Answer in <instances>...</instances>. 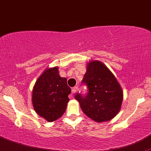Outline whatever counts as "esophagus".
<instances>
[{
	"label": "esophagus",
	"mask_w": 151,
	"mask_h": 151,
	"mask_svg": "<svg viewBox=\"0 0 151 151\" xmlns=\"http://www.w3.org/2000/svg\"><path fill=\"white\" fill-rule=\"evenodd\" d=\"M77 86H74L72 88V97H73V94H74L76 93V91H77Z\"/></svg>",
	"instance_id": "obj_1"
}]
</instances>
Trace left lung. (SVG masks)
Instances as JSON below:
<instances>
[{"label":"left lung","instance_id":"left-lung-1","mask_svg":"<svg viewBox=\"0 0 151 151\" xmlns=\"http://www.w3.org/2000/svg\"><path fill=\"white\" fill-rule=\"evenodd\" d=\"M82 83L88 93L86 96L77 93L75 98L83 113L99 123L113 119L122 107L123 91L111 71L101 62H89Z\"/></svg>","mask_w":151,"mask_h":151}]
</instances>
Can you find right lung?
<instances>
[{
    "label": "right lung",
    "mask_w": 151,
    "mask_h": 151,
    "mask_svg": "<svg viewBox=\"0 0 151 151\" xmlns=\"http://www.w3.org/2000/svg\"><path fill=\"white\" fill-rule=\"evenodd\" d=\"M70 92L67 79L60 77L58 68H47L37 79L32 89L34 110L47 122H54L64 114Z\"/></svg>",
    "instance_id": "obj_1"
}]
</instances>
